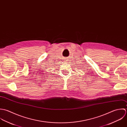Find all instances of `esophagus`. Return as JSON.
Instances as JSON below:
<instances>
[{
	"label": "esophagus",
	"mask_w": 127,
	"mask_h": 127,
	"mask_svg": "<svg viewBox=\"0 0 127 127\" xmlns=\"http://www.w3.org/2000/svg\"><path fill=\"white\" fill-rule=\"evenodd\" d=\"M68 60H69V59H68V58H66V59H65V61H66V62H68Z\"/></svg>",
	"instance_id": "obj_1"
}]
</instances>
